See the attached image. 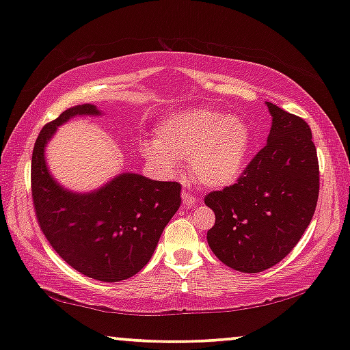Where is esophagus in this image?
Returning a JSON list of instances; mask_svg holds the SVG:
<instances>
[{"label": "esophagus", "instance_id": "obj_1", "mask_svg": "<svg viewBox=\"0 0 350 350\" xmlns=\"http://www.w3.org/2000/svg\"><path fill=\"white\" fill-rule=\"evenodd\" d=\"M181 199H183V205L185 207H191V205H194L198 200H196L194 194L191 193L189 189H183L181 191Z\"/></svg>", "mask_w": 350, "mask_h": 350}]
</instances>
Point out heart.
<instances>
[{
    "label": "heart",
    "instance_id": "1",
    "mask_svg": "<svg viewBox=\"0 0 350 350\" xmlns=\"http://www.w3.org/2000/svg\"><path fill=\"white\" fill-rule=\"evenodd\" d=\"M250 146L252 129L242 116L198 107L165 118L143 154L169 174L180 170L178 161L188 159L196 180L208 188H226L242 176Z\"/></svg>",
    "mask_w": 350,
    "mask_h": 350
}]
</instances>
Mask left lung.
<instances>
[{
	"label": "left lung",
	"mask_w": 350,
	"mask_h": 350,
	"mask_svg": "<svg viewBox=\"0 0 350 350\" xmlns=\"http://www.w3.org/2000/svg\"><path fill=\"white\" fill-rule=\"evenodd\" d=\"M267 145L236 185L213 191L207 242L231 269L255 274L284 260L303 237L319 199V161L308 122L266 102Z\"/></svg>",
	"instance_id": "8db88e82"
}]
</instances>
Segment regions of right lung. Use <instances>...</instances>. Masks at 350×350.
<instances>
[{"label":"right lung","mask_w":350,"mask_h":350,"mask_svg":"<svg viewBox=\"0 0 350 350\" xmlns=\"http://www.w3.org/2000/svg\"><path fill=\"white\" fill-rule=\"evenodd\" d=\"M100 114L95 105H76L42 127L31 156L33 205L42 232L62 260L90 279L119 282L151 260L162 231L180 208L181 186L131 172L90 193L62 186L47 167V143L70 119Z\"/></svg>","instance_id":"right-lung-1"}]
</instances>
